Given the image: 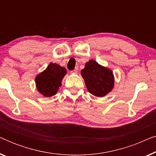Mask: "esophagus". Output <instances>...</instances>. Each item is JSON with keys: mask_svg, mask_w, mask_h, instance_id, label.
Segmentation results:
<instances>
[{"mask_svg": "<svg viewBox=\"0 0 156 156\" xmlns=\"http://www.w3.org/2000/svg\"><path fill=\"white\" fill-rule=\"evenodd\" d=\"M72 74H76V73H77V70H76V69H74V70H72L71 72Z\"/></svg>", "mask_w": 156, "mask_h": 156, "instance_id": "1", "label": "esophagus"}]
</instances>
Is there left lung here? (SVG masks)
I'll use <instances>...</instances> for the list:
<instances>
[{
	"mask_svg": "<svg viewBox=\"0 0 156 156\" xmlns=\"http://www.w3.org/2000/svg\"><path fill=\"white\" fill-rule=\"evenodd\" d=\"M88 91L96 97L107 94L114 87V75L109 69L99 65L94 60H90L81 71Z\"/></svg>",
	"mask_w": 156,
	"mask_h": 156,
	"instance_id": "obj_1",
	"label": "left lung"
}]
</instances>
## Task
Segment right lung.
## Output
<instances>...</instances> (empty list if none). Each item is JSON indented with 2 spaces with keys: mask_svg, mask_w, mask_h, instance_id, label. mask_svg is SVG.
<instances>
[{
  "mask_svg": "<svg viewBox=\"0 0 156 156\" xmlns=\"http://www.w3.org/2000/svg\"><path fill=\"white\" fill-rule=\"evenodd\" d=\"M66 73L67 70L65 67L50 63L47 69L38 74L35 79L37 90L44 97L55 95Z\"/></svg>",
  "mask_w": 156,
  "mask_h": 156,
  "instance_id": "1",
  "label": "right lung"
}]
</instances>
